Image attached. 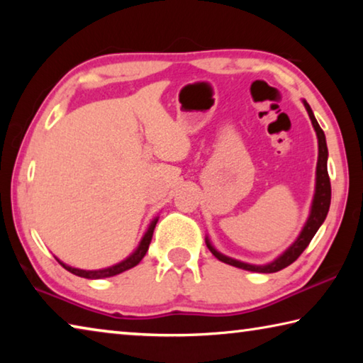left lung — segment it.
Segmentation results:
<instances>
[{
  "label": "left lung",
  "instance_id": "1",
  "mask_svg": "<svg viewBox=\"0 0 363 363\" xmlns=\"http://www.w3.org/2000/svg\"><path fill=\"white\" fill-rule=\"evenodd\" d=\"M304 107L309 113V118L312 121V126L317 133V139H318V160H317V173H315V194H314V200H312V206H311V214L307 218L306 224L301 230L299 237L294 240V243L288 248L285 253H281L277 259H274L272 262L264 264V266H255V264H247L237 259H232L229 256L220 255L219 251L213 247L206 237V247L210 248L211 253L218 257L219 261H223L229 266L238 267V269H245V270H251V272H261V274H272V272H279V270L285 269L286 266H290L294 261L298 259L301 253L307 248V245L311 243L312 238H314L315 232L318 230V227L323 224L325 218H327L328 210H330V201H331V186H330V176H328V169H327V160H328V149H327V140H325V134L322 131V128L318 126V123L315 120L314 113L309 107V104L306 101Z\"/></svg>",
  "mask_w": 363,
  "mask_h": 363
}]
</instances>
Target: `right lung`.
<instances>
[{"instance_id": "right-lung-1", "label": "right lung", "mask_w": 363, "mask_h": 363, "mask_svg": "<svg viewBox=\"0 0 363 363\" xmlns=\"http://www.w3.org/2000/svg\"><path fill=\"white\" fill-rule=\"evenodd\" d=\"M157 220L158 219H153L149 229H147V232L144 233L143 240H140L139 247L136 248V251L131 256H128L125 261H121L118 264H115V266L112 267H107V269H99V270H83V269H77V267H70L67 266V264H64L62 261H59L60 266H62L64 269L69 270V272L78 275V277H84V279H106V277H113V275H118L121 272H125V270L131 269L134 266H138V264L143 261V257L145 256L147 250H149V245H150V240H152V235H153V229H155L157 225Z\"/></svg>"}]
</instances>
